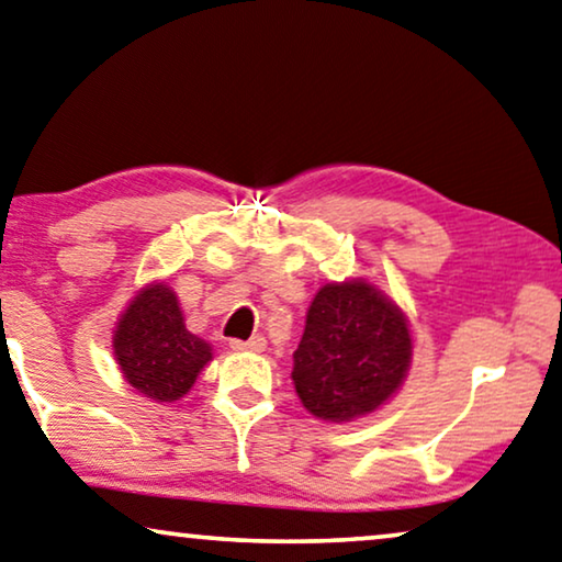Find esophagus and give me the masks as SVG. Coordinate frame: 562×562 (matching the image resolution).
Segmentation results:
<instances>
[{
    "label": "esophagus",
    "mask_w": 562,
    "mask_h": 562,
    "mask_svg": "<svg viewBox=\"0 0 562 562\" xmlns=\"http://www.w3.org/2000/svg\"><path fill=\"white\" fill-rule=\"evenodd\" d=\"M231 347L235 349V352H263V349H266V337L263 335H256V337H250L248 341L233 339Z\"/></svg>",
    "instance_id": "obj_1"
}]
</instances>
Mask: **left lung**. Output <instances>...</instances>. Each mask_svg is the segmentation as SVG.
I'll list each match as a JSON object with an SVG mask.
<instances>
[{"mask_svg":"<svg viewBox=\"0 0 562 562\" xmlns=\"http://www.w3.org/2000/svg\"><path fill=\"white\" fill-rule=\"evenodd\" d=\"M408 319L368 281L327 283L306 312L294 387L312 416L347 423L378 411L411 368Z\"/></svg>","mask_w":562,"mask_h":562,"instance_id":"obj_1","label":"left lung"}]
</instances>
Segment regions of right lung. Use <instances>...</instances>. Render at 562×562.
<instances>
[{"label":"right lung","instance_id":"1","mask_svg":"<svg viewBox=\"0 0 562 562\" xmlns=\"http://www.w3.org/2000/svg\"><path fill=\"white\" fill-rule=\"evenodd\" d=\"M113 357L136 393L175 403L190 393L213 347L184 327L180 301L167 283H149L132 299L113 331Z\"/></svg>","mask_w":562,"mask_h":562}]
</instances>
